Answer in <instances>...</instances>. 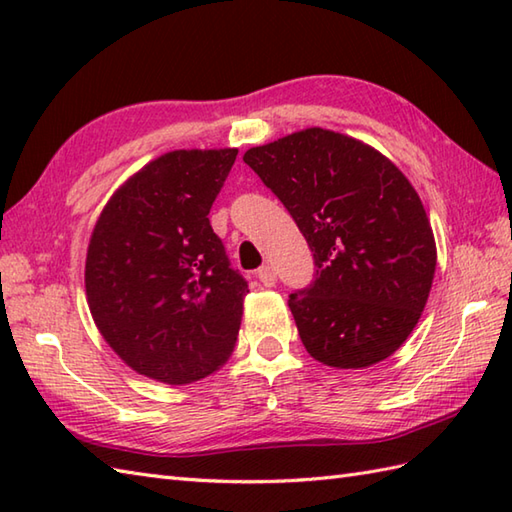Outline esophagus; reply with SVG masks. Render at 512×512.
<instances>
[{
	"label": "esophagus",
	"instance_id": "1",
	"mask_svg": "<svg viewBox=\"0 0 512 512\" xmlns=\"http://www.w3.org/2000/svg\"><path fill=\"white\" fill-rule=\"evenodd\" d=\"M257 279H259V284L262 286H266V288H273L275 284H277V273H275V268L273 266H262L257 270Z\"/></svg>",
	"mask_w": 512,
	"mask_h": 512
}]
</instances>
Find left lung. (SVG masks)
<instances>
[{"instance_id":"8db88e82","label":"left lung","mask_w":512,"mask_h":512,"mask_svg":"<svg viewBox=\"0 0 512 512\" xmlns=\"http://www.w3.org/2000/svg\"><path fill=\"white\" fill-rule=\"evenodd\" d=\"M244 162L314 255L317 277L288 299L308 354L336 369L385 361L416 328L438 259L405 173L363 140L323 127L250 147Z\"/></svg>"}]
</instances>
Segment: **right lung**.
I'll use <instances>...</instances> for the list:
<instances>
[{
  "mask_svg": "<svg viewBox=\"0 0 512 512\" xmlns=\"http://www.w3.org/2000/svg\"><path fill=\"white\" fill-rule=\"evenodd\" d=\"M237 149H176L127 178L99 215L85 259L96 328L134 372L189 385L235 350L248 284L209 211Z\"/></svg>",
  "mask_w": 512,
  "mask_h": 512,
  "instance_id": "right-lung-1",
  "label": "right lung"
}]
</instances>
